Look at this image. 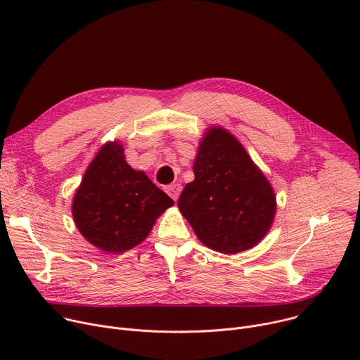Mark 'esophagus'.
Returning <instances> with one entry per match:
<instances>
[{"mask_svg": "<svg viewBox=\"0 0 360 360\" xmlns=\"http://www.w3.org/2000/svg\"><path fill=\"white\" fill-rule=\"evenodd\" d=\"M165 190H166V193L169 194L170 198H172L174 201H176L179 194H181V185L179 184H170V185H167L165 188Z\"/></svg>", "mask_w": 360, "mask_h": 360, "instance_id": "esophagus-1", "label": "esophagus"}]
</instances>
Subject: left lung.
<instances>
[{
  "label": "left lung",
  "instance_id": "left-lung-1",
  "mask_svg": "<svg viewBox=\"0 0 360 360\" xmlns=\"http://www.w3.org/2000/svg\"><path fill=\"white\" fill-rule=\"evenodd\" d=\"M195 179L178 207L197 238L213 251L238 254L267 235L276 214L269 179L229 131H205L194 160Z\"/></svg>",
  "mask_w": 360,
  "mask_h": 360
}]
</instances>
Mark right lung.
I'll return each instance as SVG.
<instances>
[{
    "label": "right lung",
    "instance_id": "1",
    "mask_svg": "<svg viewBox=\"0 0 360 360\" xmlns=\"http://www.w3.org/2000/svg\"><path fill=\"white\" fill-rule=\"evenodd\" d=\"M170 205L172 198L127 163L122 144L109 141L89 165L71 210L75 226L91 245L120 254L141 243Z\"/></svg>",
    "mask_w": 360,
    "mask_h": 360
}]
</instances>
